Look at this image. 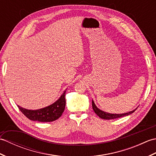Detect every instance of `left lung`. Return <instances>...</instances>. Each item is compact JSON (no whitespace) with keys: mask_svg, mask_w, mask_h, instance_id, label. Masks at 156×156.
<instances>
[{"mask_svg":"<svg viewBox=\"0 0 156 156\" xmlns=\"http://www.w3.org/2000/svg\"><path fill=\"white\" fill-rule=\"evenodd\" d=\"M92 108H93L95 113L97 114L100 118L102 119H106V120H111V119H117V118L124 117V116H127L129 115H131L133 113V112L137 109L136 108L133 111H130L129 112H126V113H123V114H111V113H108V112L102 111L101 110H100V109H98L97 107H96L93 101H92Z\"/></svg>","mask_w":156,"mask_h":156,"instance_id":"1","label":"left lung"}]
</instances>
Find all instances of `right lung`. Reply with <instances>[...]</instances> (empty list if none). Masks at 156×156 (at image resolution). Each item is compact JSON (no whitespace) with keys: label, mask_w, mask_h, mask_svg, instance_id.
Instances as JSON below:
<instances>
[{"label":"right lung","mask_w":156,"mask_h":156,"mask_svg":"<svg viewBox=\"0 0 156 156\" xmlns=\"http://www.w3.org/2000/svg\"><path fill=\"white\" fill-rule=\"evenodd\" d=\"M66 90L61 96L58 100L54 104L44 108L38 110H27L18 106L20 111L26 117L31 121H37L39 122H51L57 120L61 117L64 111L66 106L65 94Z\"/></svg>","instance_id":"right-lung-1"}]
</instances>
